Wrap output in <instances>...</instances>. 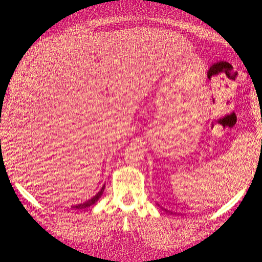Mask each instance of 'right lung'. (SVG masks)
<instances>
[{
  "mask_svg": "<svg viewBox=\"0 0 262 262\" xmlns=\"http://www.w3.org/2000/svg\"><path fill=\"white\" fill-rule=\"evenodd\" d=\"M103 191H104V186L101 188V191L98 192V193L96 194V196H93L91 198V200L86 201V202H83V203H81V204H77V206H73V208H75V209H85V208H89V207L93 206V204H95L98 200H100V197L102 196V193H103Z\"/></svg>",
  "mask_w": 262,
  "mask_h": 262,
  "instance_id": "1",
  "label": "right lung"
}]
</instances>
